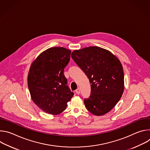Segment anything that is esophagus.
<instances>
[{"label":"esophagus","instance_id":"1","mask_svg":"<svg viewBox=\"0 0 150 150\" xmlns=\"http://www.w3.org/2000/svg\"><path fill=\"white\" fill-rule=\"evenodd\" d=\"M75 92L77 94H80V89L79 88H78L76 90H75Z\"/></svg>","mask_w":150,"mask_h":150}]
</instances>
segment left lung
<instances>
[{
  "label": "left lung",
  "mask_w": 150,
  "mask_h": 150,
  "mask_svg": "<svg viewBox=\"0 0 150 150\" xmlns=\"http://www.w3.org/2000/svg\"><path fill=\"white\" fill-rule=\"evenodd\" d=\"M71 57L91 83V94L84 99L87 110L96 116L109 112L124 90V74L119 60L110 52L91 46L74 50Z\"/></svg>",
  "instance_id": "obj_1"
}]
</instances>
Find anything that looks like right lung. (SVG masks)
I'll use <instances>...</instances> for the list:
<instances>
[{"label": "right lung", "mask_w": 150, "mask_h": 150, "mask_svg": "<svg viewBox=\"0 0 150 150\" xmlns=\"http://www.w3.org/2000/svg\"><path fill=\"white\" fill-rule=\"evenodd\" d=\"M71 53V50L63 47L49 48L31 65L28 86L31 98L47 113L56 115L63 112L74 94L67 85L63 74Z\"/></svg>", "instance_id": "1"}]
</instances>
